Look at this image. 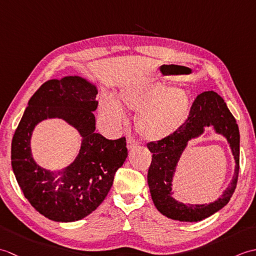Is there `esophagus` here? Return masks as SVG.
<instances>
[{
    "label": "esophagus",
    "mask_w": 256,
    "mask_h": 256,
    "mask_svg": "<svg viewBox=\"0 0 256 256\" xmlns=\"http://www.w3.org/2000/svg\"><path fill=\"white\" fill-rule=\"evenodd\" d=\"M138 145V143L136 140H135L134 138H128V142H126L128 150H132V148H136Z\"/></svg>",
    "instance_id": "1"
}]
</instances>
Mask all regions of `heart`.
Returning <instances> with one entry per match:
<instances>
[{
    "label": "heart",
    "mask_w": 256,
    "mask_h": 256,
    "mask_svg": "<svg viewBox=\"0 0 256 256\" xmlns=\"http://www.w3.org/2000/svg\"><path fill=\"white\" fill-rule=\"evenodd\" d=\"M120 104L111 94H104L100 99V114L113 128H121L128 122L124 106L138 112L136 126L148 140H165L182 128L187 118L190 100L187 92L180 88L138 82L125 86L120 90Z\"/></svg>",
    "instance_id": "b5f03b06"
}]
</instances>
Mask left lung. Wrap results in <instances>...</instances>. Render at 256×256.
<instances>
[{"mask_svg":"<svg viewBox=\"0 0 256 256\" xmlns=\"http://www.w3.org/2000/svg\"><path fill=\"white\" fill-rule=\"evenodd\" d=\"M206 127H211L227 140L236 162L235 172L230 186L214 203L184 204L173 198V177L188 143L200 137ZM148 148L153 154L148 174L150 192L162 214L176 221L198 222L218 212L230 201L236 187L240 167V132L234 116L216 92L204 91L198 94L182 128L170 138L148 143Z\"/></svg>","mask_w":256,"mask_h":256,"instance_id":"left-lung-1","label":"left lung"}]
</instances>
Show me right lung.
<instances>
[{
  "instance_id": "obj_1",
  "label": "right lung",
  "mask_w": 256,
  "mask_h": 256,
  "mask_svg": "<svg viewBox=\"0 0 256 256\" xmlns=\"http://www.w3.org/2000/svg\"><path fill=\"white\" fill-rule=\"evenodd\" d=\"M98 88L80 76L50 80L28 101L12 140L13 172L25 198L46 218L74 222L92 214L112 187L128 157L125 138L108 140L96 133ZM60 118L82 138L75 160L60 171L38 166L32 157V132L40 122Z\"/></svg>"
}]
</instances>
